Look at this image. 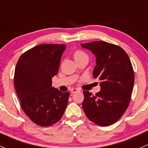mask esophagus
<instances>
[{"instance_id":"1","label":"esophagus","mask_w":148,"mask_h":148,"mask_svg":"<svg viewBox=\"0 0 148 148\" xmlns=\"http://www.w3.org/2000/svg\"><path fill=\"white\" fill-rule=\"evenodd\" d=\"M79 90L77 88H71V93H75V92H78Z\"/></svg>"}]
</instances>
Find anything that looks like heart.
Returning a JSON list of instances; mask_svg holds the SVG:
<instances>
[{"mask_svg":"<svg viewBox=\"0 0 148 148\" xmlns=\"http://www.w3.org/2000/svg\"><path fill=\"white\" fill-rule=\"evenodd\" d=\"M86 56V55H85V53L81 51H76L73 54V57L75 59L77 58L82 57V56Z\"/></svg>","mask_w":148,"mask_h":148,"instance_id":"1","label":"heart"}]
</instances>
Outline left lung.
Wrapping results in <instances>:
<instances>
[{
	"instance_id": "1",
	"label": "left lung",
	"mask_w": 148,
	"mask_h": 148,
	"mask_svg": "<svg viewBox=\"0 0 148 148\" xmlns=\"http://www.w3.org/2000/svg\"><path fill=\"white\" fill-rule=\"evenodd\" d=\"M81 46L96 57L92 75L101 81L100 92L95 95L83 91L82 107L92 123L109 126L116 123L128 108L135 81L132 63L125 51L118 45L93 41Z\"/></svg>"
}]
</instances>
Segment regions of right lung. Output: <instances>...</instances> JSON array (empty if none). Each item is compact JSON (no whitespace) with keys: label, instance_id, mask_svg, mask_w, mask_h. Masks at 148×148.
<instances>
[{"label":"right lung","instance_id":"1","mask_svg":"<svg viewBox=\"0 0 148 148\" xmlns=\"http://www.w3.org/2000/svg\"><path fill=\"white\" fill-rule=\"evenodd\" d=\"M65 50V44H40L21 55L16 64L14 85L21 108L38 125L58 122L68 106L70 92L52 87Z\"/></svg>","mask_w":148,"mask_h":148}]
</instances>
